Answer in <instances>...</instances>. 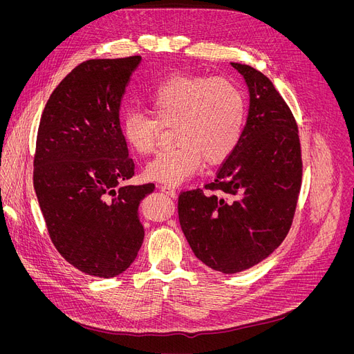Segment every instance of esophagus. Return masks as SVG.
Segmentation results:
<instances>
[{
    "instance_id": "34e87169",
    "label": "esophagus",
    "mask_w": 354,
    "mask_h": 354,
    "mask_svg": "<svg viewBox=\"0 0 354 354\" xmlns=\"http://www.w3.org/2000/svg\"><path fill=\"white\" fill-rule=\"evenodd\" d=\"M160 191L165 192L166 195H169L172 198H176V189L174 187H171V185H160Z\"/></svg>"
}]
</instances>
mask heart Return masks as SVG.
Here are the masks:
<instances>
[{"label": "heart", "instance_id": "1", "mask_svg": "<svg viewBox=\"0 0 354 354\" xmlns=\"http://www.w3.org/2000/svg\"><path fill=\"white\" fill-rule=\"evenodd\" d=\"M143 102L153 118L140 110L122 116V135L138 155L155 151L161 126H172L175 146L147 163V179L179 185L202 166L227 160L244 132L245 100L228 79L174 74L149 87Z\"/></svg>", "mask_w": 354, "mask_h": 354}]
</instances>
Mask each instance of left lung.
Returning a JSON list of instances; mask_svg holds the SVG:
<instances>
[{
  "label": "left lung",
  "instance_id": "left-lung-1",
  "mask_svg": "<svg viewBox=\"0 0 354 354\" xmlns=\"http://www.w3.org/2000/svg\"><path fill=\"white\" fill-rule=\"evenodd\" d=\"M250 88V113L232 155L203 188L178 198L180 228L203 264L235 274L261 263L287 236L303 178L299 126L261 71L231 63Z\"/></svg>",
  "mask_w": 354,
  "mask_h": 354
}]
</instances>
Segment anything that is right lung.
Segmentation results:
<instances>
[{"label":"right lung","instance_id":"right-lung-1","mask_svg":"<svg viewBox=\"0 0 354 354\" xmlns=\"http://www.w3.org/2000/svg\"><path fill=\"white\" fill-rule=\"evenodd\" d=\"M140 55L74 67L43 110L32 182L51 243L73 267L110 278L135 261L145 231L138 208L153 183L135 175L119 110Z\"/></svg>","mask_w":354,"mask_h":354}]
</instances>
